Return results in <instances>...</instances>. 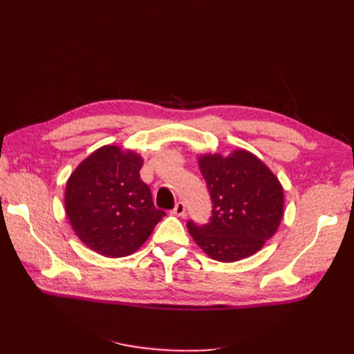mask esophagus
Here are the masks:
<instances>
[{
	"label": "esophagus",
	"mask_w": 354,
	"mask_h": 354,
	"mask_svg": "<svg viewBox=\"0 0 354 354\" xmlns=\"http://www.w3.org/2000/svg\"><path fill=\"white\" fill-rule=\"evenodd\" d=\"M173 212L176 214L177 217H185V216H186V205H185V202H177L174 209H173Z\"/></svg>",
	"instance_id": "1"
}]
</instances>
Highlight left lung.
<instances>
[{
    "label": "left lung",
    "mask_w": 354,
    "mask_h": 354,
    "mask_svg": "<svg viewBox=\"0 0 354 354\" xmlns=\"http://www.w3.org/2000/svg\"><path fill=\"white\" fill-rule=\"evenodd\" d=\"M212 201L205 226L187 223L190 236L211 259L233 263L263 248L283 217V189L261 159L248 151L198 158Z\"/></svg>",
    "instance_id": "1"
}]
</instances>
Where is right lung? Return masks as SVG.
I'll return each instance as SVG.
<instances>
[{
  "label": "right lung",
  "instance_id": "1",
  "mask_svg": "<svg viewBox=\"0 0 354 354\" xmlns=\"http://www.w3.org/2000/svg\"><path fill=\"white\" fill-rule=\"evenodd\" d=\"M142 167L140 155L109 145L85 158L68 178L66 216L94 252L111 259L136 252L165 216L140 178Z\"/></svg>",
  "mask_w": 354,
  "mask_h": 354
}]
</instances>
